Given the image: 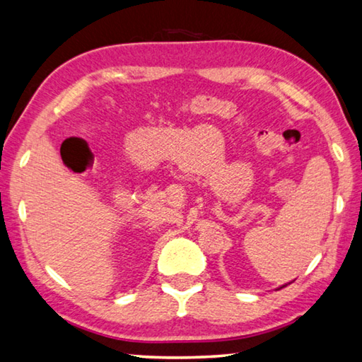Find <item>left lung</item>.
<instances>
[{
  "instance_id": "8db88e82",
  "label": "left lung",
  "mask_w": 362,
  "mask_h": 362,
  "mask_svg": "<svg viewBox=\"0 0 362 362\" xmlns=\"http://www.w3.org/2000/svg\"><path fill=\"white\" fill-rule=\"evenodd\" d=\"M284 286H286V285H284ZM284 286H281V288H284Z\"/></svg>"
}]
</instances>
